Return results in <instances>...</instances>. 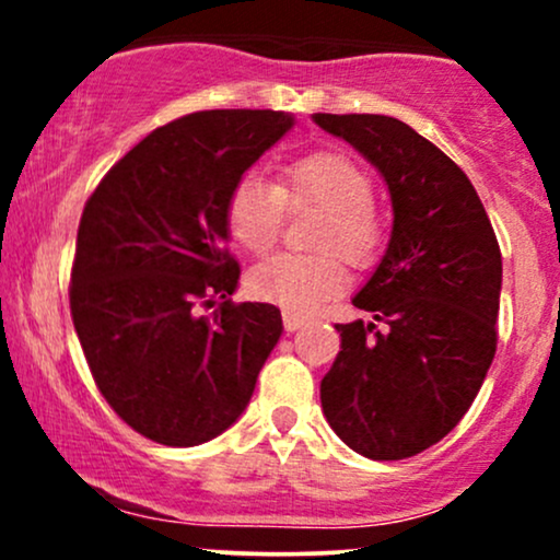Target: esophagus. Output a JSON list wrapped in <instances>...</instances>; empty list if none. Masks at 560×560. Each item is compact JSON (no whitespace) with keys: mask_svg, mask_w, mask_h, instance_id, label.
Instances as JSON below:
<instances>
[{"mask_svg":"<svg viewBox=\"0 0 560 560\" xmlns=\"http://www.w3.org/2000/svg\"><path fill=\"white\" fill-rule=\"evenodd\" d=\"M281 320H284L287 331H298L300 326L307 324V316H302V313H294V311H284L281 313Z\"/></svg>","mask_w":560,"mask_h":560,"instance_id":"34e87169","label":"esophagus"}]
</instances>
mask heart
Instances as JSON below:
<instances>
[{"mask_svg": "<svg viewBox=\"0 0 560 560\" xmlns=\"http://www.w3.org/2000/svg\"><path fill=\"white\" fill-rule=\"evenodd\" d=\"M318 208L324 218L313 231L316 255L281 253L247 276L255 300L287 311H311L345 289V266L369 268L384 247V221L374 208V182L363 165L334 150L307 152L279 173L276 186L244 176L226 199L231 242L249 255H262L279 242L287 210Z\"/></svg>", "mask_w": 560, "mask_h": 560, "instance_id": "obj_1", "label": "heart"}]
</instances>
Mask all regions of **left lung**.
<instances>
[{
  "label": "left lung",
  "instance_id": "8db88e82",
  "mask_svg": "<svg viewBox=\"0 0 560 560\" xmlns=\"http://www.w3.org/2000/svg\"><path fill=\"white\" fill-rule=\"evenodd\" d=\"M389 186L392 240L352 305L371 324H337L320 405L339 440L371 460L436 445L471 408L498 347L503 260L485 205L440 147L387 115L316 113Z\"/></svg>",
  "mask_w": 560,
  "mask_h": 560
}]
</instances>
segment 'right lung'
Here are the masks:
<instances>
[{
    "label": "right lung",
    "instance_id": "add662e5",
    "mask_svg": "<svg viewBox=\"0 0 560 560\" xmlns=\"http://www.w3.org/2000/svg\"><path fill=\"white\" fill-rule=\"evenodd\" d=\"M289 128L292 115L273 110L184 115L126 152L83 205L70 316L96 389L147 440L191 447L226 432L279 342V307L231 302L242 271L226 199Z\"/></svg>",
    "mask_w": 560,
    "mask_h": 560
}]
</instances>
